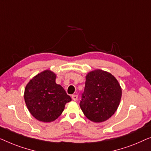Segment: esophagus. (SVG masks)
Masks as SVG:
<instances>
[{"instance_id": "esophagus-1", "label": "esophagus", "mask_w": 151, "mask_h": 151, "mask_svg": "<svg viewBox=\"0 0 151 151\" xmlns=\"http://www.w3.org/2000/svg\"><path fill=\"white\" fill-rule=\"evenodd\" d=\"M72 99H73L74 101H76L78 99V96H77V95H76V94H74V95H73V96H72Z\"/></svg>"}]
</instances>
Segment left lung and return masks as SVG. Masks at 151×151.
Segmentation results:
<instances>
[{"mask_svg":"<svg viewBox=\"0 0 151 151\" xmlns=\"http://www.w3.org/2000/svg\"><path fill=\"white\" fill-rule=\"evenodd\" d=\"M122 89L108 72L94 70L87 74L80 107L87 118L102 122L114 115L120 103Z\"/></svg>","mask_w":151,"mask_h":151,"instance_id":"8db88e82","label":"left lung"}]
</instances>
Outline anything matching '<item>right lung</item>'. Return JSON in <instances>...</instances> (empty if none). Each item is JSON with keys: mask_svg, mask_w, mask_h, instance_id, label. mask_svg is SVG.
<instances>
[{"mask_svg": "<svg viewBox=\"0 0 151 151\" xmlns=\"http://www.w3.org/2000/svg\"><path fill=\"white\" fill-rule=\"evenodd\" d=\"M56 75L46 70L29 81L24 90V101L29 112L37 120L50 122L64 110L71 98L55 82Z\"/></svg>", "mask_w": 151, "mask_h": 151, "instance_id": "add662e5", "label": "right lung"}]
</instances>
